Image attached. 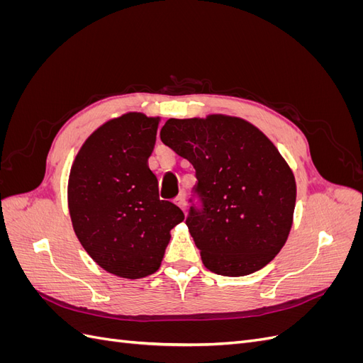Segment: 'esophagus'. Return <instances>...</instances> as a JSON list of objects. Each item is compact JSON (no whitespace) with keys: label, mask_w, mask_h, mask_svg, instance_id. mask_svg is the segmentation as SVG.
<instances>
[{"label":"esophagus","mask_w":363,"mask_h":363,"mask_svg":"<svg viewBox=\"0 0 363 363\" xmlns=\"http://www.w3.org/2000/svg\"><path fill=\"white\" fill-rule=\"evenodd\" d=\"M174 203H175V204H177V206H179V207L182 208V211H183V212L186 211V195H184L183 192H182V194H180V195L177 196V199H175V200H174Z\"/></svg>","instance_id":"1"}]
</instances>
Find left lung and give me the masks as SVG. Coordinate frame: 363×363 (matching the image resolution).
<instances>
[{
	"label": "left lung",
	"instance_id": "left-lung-1",
	"mask_svg": "<svg viewBox=\"0 0 363 363\" xmlns=\"http://www.w3.org/2000/svg\"><path fill=\"white\" fill-rule=\"evenodd\" d=\"M160 139L195 168L186 224L204 267L219 276L259 271L292 227L295 179L279 150L244 119H168Z\"/></svg>",
	"mask_w": 363,
	"mask_h": 363
}]
</instances>
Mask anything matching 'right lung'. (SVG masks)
<instances>
[{
  "label": "right lung",
  "instance_id": "obj_1",
  "mask_svg": "<svg viewBox=\"0 0 363 363\" xmlns=\"http://www.w3.org/2000/svg\"><path fill=\"white\" fill-rule=\"evenodd\" d=\"M157 124L142 113L108 121L86 139L69 174L77 238L98 265L124 279L156 272L171 228L184 219L177 206L159 199L147 164Z\"/></svg>",
  "mask_w": 363,
  "mask_h": 363
}]
</instances>
